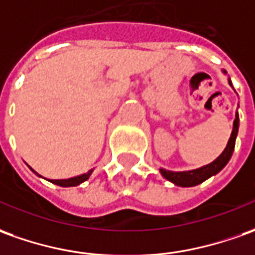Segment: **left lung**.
<instances>
[{
	"label": "left lung",
	"mask_w": 255,
	"mask_h": 255,
	"mask_svg": "<svg viewBox=\"0 0 255 255\" xmlns=\"http://www.w3.org/2000/svg\"><path fill=\"white\" fill-rule=\"evenodd\" d=\"M229 84L232 86L231 80H229ZM238 130L239 115L236 114L235 122H233V130H232L231 138H229V141H228V145H226V148L224 150V152H222L215 161H212L211 164L201 166V168H198V169H194V171L172 172L166 171V169H159L161 175H162L165 179H168L169 182L175 183L176 186H180V187H191V186H197V184L203 183L204 180H207L208 178H211L214 175H217L219 171H222L225 165L229 162L232 154H233V150H235V143H236Z\"/></svg>",
	"instance_id": "obj_1"
}]
</instances>
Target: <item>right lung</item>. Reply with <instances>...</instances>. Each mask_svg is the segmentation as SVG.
I'll use <instances>...</instances> for the list:
<instances>
[{
	"instance_id": "1",
	"label": "right lung",
	"mask_w": 255,
	"mask_h": 255,
	"mask_svg": "<svg viewBox=\"0 0 255 255\" xmlns=\"http://www.w3.org/2000/svg\"><path fill=\"white\" fill-rule=\"evenodd\" d=\"M31 171H33V169H31ZM33 172H34V171H33ZM91 172H93V169L87 172V173H83V175L75 176V178L61 179V180H50V182H52L54 184H58V186H62V187H72V186H77V184H80V183H83V182H86L87 179L90 178ZM34 173H36V172H34Z\"/></svg>"
}]
</instances>
